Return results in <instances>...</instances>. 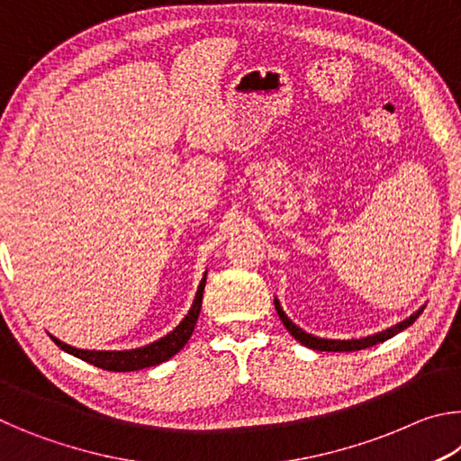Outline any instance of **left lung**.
I'll return each instance as SVG.
<instances>
[{
    "mask_svg": "<svg viewBox=\"0 0 461 461\" xmlns=\"http://www.w3.org/2000/svg\"><path fill=\"white\" fill-rule=\"evenodd\" d=\"M275 307H276V313L280 317V321L285 323L288 333H291L293 338L299 341V343H303V346H305V348L317 349V352H356V349L372 348V346H376V343L386 341V339L393 338V335L401 333L402 330H407L409 325L415 323V319L420 313H423V309H425V307H420L411 317L402 319L401 323L388 327V330H384V331H378V333H374V335H368V338H362V339H325V338H317V335H313V333H307L305 330H301L299 325H294L291 319L286 317L283 307H280L278 299H275Z\"/></svg>",
    "mask_w": 461,
    "mask_h": 461,
    "instance_id": "8db88e82",
    "label": "left lung"
}]
</instances>
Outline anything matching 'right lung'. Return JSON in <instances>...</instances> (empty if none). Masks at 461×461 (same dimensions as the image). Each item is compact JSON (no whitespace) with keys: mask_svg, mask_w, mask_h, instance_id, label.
I'll list each match as a JSON object with an SVG mask.
<instances>
[{"mask_svg":"<svg viewBox=\"0 0 461 461\" xmlns=\"http://www.w3.org/2000/svg\"><path fill=\"white\" fill-rule=\"evenodd\" d=\"M205 280H207V272L203 275L197 294H194V301L189 309V313L185 315V319L178 323L173 331L167 333L165 338L156 339L148 346L136 348V349H122V352H109V349H79L68 346V343L60 341L50 335V339L57 343L60 349H65L67 354H71L75 357H79L83 362H89L97 368H104L109 372H131V370H142V368H150V366H158L162 362H167L168 357H173L175 354L181 352L185 348V343L189 341L193 335L194 323L199 319V311H201V303H203V291H205Z\"/></svg>","mask_w":461,"mask_h":461,"instance_id":"obj_1","label":"right lung"}]
</instances>
